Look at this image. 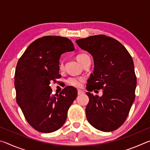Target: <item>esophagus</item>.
<instances>
[{
    "instance_id": "esophagus-1",
    "label": "esophagus",
    "mask_w": 150,
    "mask_h": 150,
    "mask_svg": "<svg viewBox=\"0 0 150 150\" xmlns=\"http://www.w3.org/2000/svg\"><path fill=\"white\" fill-rule=\"evenodd\" d=\"M83 93V92L81 90H78L77 91V95H82V94Z\"/></svg>"
}]
</instances>
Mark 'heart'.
Returning a JSON list of instances; mask_svg holds the SVG:
<instances>
[{"label":"heart","mask_w":150,"mask_h":150,"mask_svg":"<svg viewBox=\"0 0 150 150\" xmlns=\"http://www.w3.org/2000/svg\"><path fill=\"white\" fill-rule=\"evenodd\" d=\"M88 56L87 55L84 54H79L77 56V59L78 60L79 62H80L81 64L83 62V61L85 59L86 57ZM59 67L61 70H62L63 69V62H60ZM85 77H69L67 79V83L68 85H69L70 86H72V87H81V83H82L83 81H85Z\"/></svg>","instance_id":"1"}]
</instances>
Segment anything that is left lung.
<instances>
[{"mask_svg": "<svg viewBox=\"0 0 150 150\" xmlns=\"http://www.w3.org/2000/svg\"><path fill=\"white\" fill-rule=\"evenodd\" d=\"M76 43L94 59L93 74L88 79L87 90H103L102 97L86 93L89 98L86 117L97 130H115L125 122L135 99L136 76L132 58L120 42L105 35H92Z\"/></svg>", "mask_w": 150, "mask_h": 150, "instance_id": "left-lung-1", "label": "left lung"}]
</instances>
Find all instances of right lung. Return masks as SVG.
Wrapping results in <instances>:
<instances>
[{
    "label": "right lung",
    "mask_w": 150,
    "mask_h": 150,
    "mask_svg": "<svg viewBox=\"0 0 150 150\" xmlns=\"http://www.w3.org/2000/svg\"><path fill=\"white\" fill-rule=\"evenodd\" d=\"M74 50L67 38L47 35L33 42L18 62L14 75L17 103L30 125L40 132L59 129L77 98L73 87H66L59 95H52L50 87L52 81L61 77V55Z\"/></svg>",
    "instance_id": "add662e5"
}]
</instances>
